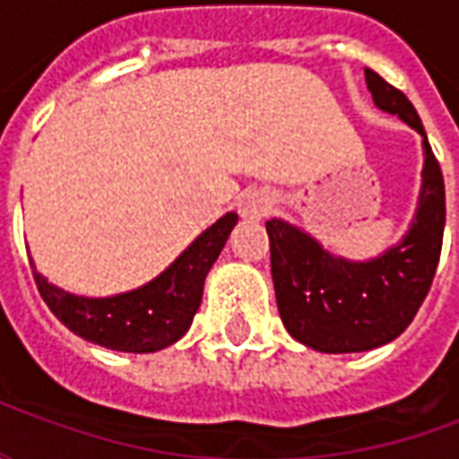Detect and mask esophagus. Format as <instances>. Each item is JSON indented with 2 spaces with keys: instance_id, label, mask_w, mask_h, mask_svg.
Wrapping results in <instances>:
<instances>
[{
  "instance_id": "obj_1",
  "label": "esophagus",
  "mask_w": 459,
  "mask_h": 459,
  "mask_svg": "<svg viewBox=\"0 0 459 459\" xmlns=\"http://www.w3.org/2000/svg\"><path fill=\"white\" fill-rule=\"evenodd\" d=\"M270 206H273V201H270V196L265 194V191L250 189V191H246L243 196H240L238 213L243 216V219L260 221L263 216H265V213H268Z\"/></svg>"
}]
</instances>
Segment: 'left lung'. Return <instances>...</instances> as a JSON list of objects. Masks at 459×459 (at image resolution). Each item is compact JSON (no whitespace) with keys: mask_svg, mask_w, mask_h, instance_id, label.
Listing matches in <instances>:
<instances>
[{"mask_svg":"<svg viewBox=\"0 0 459 459\" xmlns=\"http://www.w3.org/2000/svg\"><path fill=\"white\" fill-rule=\"evenodd\" d=\"M364 74L376 108L423 137V184L403 238L371 260H349L288 221H265L280 319L290 337L325 354L368 351L403 334L433 285L443 248L445 181L423 122L398 88L371 68Z\"/></svg>","mask_w":459,"mask_h":459,"instance_id":"obj_1","label":"left lung"}]
</instances>
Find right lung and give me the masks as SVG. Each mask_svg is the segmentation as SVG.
Segmentation results:
<instances>
[{
  "mask_svg": "<svg viewBox=\"0 0 459 459\" xmlns=\"http://www.w3.org/2000/svg\"><path fill=\"white\" fill-rule=\"evenodd\" d=\"M236 223L238 213L233 211L221 216L157 278L110 298L65 292L36 273L34 260L29 258V263L44 302L74 334L113 351L152 354L186 334L201 305L206 275Z\"/></svg>",
  "mask_w": 459,
  "mask_h": 459,
  "instance_id": "obj_1",
  "label": "right lung"
}]
</instances>
